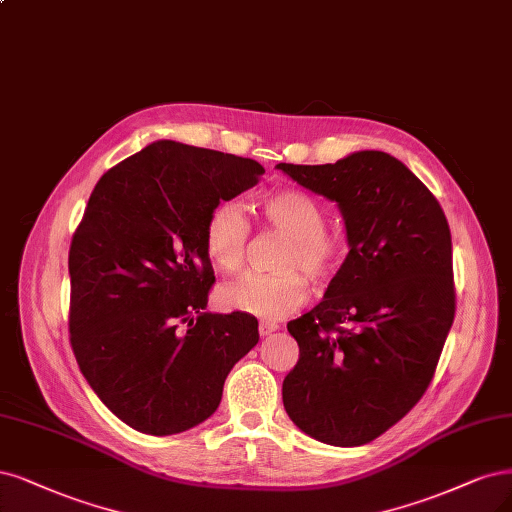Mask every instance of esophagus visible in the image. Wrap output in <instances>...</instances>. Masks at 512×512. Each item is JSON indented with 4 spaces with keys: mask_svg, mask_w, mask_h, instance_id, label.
I'll list each match as a JSON object with an SVG mask.
<instances>
[{
    "mask_svg": "<svg viewBox=\"0 0 512 512\" xmlns=\"http://www.w3.org/2000/svg\"><path fill=\"white\" fill-rule=\"evenodd\" d=\"M275 330H279V324H277V322H271V320H260V324H258L260 337H269V334H273Z\"/></svg>",
    "mask_w": 512,
    "mask_h": 512,
    "instance_id": "esophagus-1",
    "label": "esophagus"
}]
</instances>
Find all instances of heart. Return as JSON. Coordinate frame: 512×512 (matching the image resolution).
Wrapping results in <instances>:
<instances>
[{
	"instance_id": "1",
	"label": "heart",
	"mask_w": 512,
	"mask_h": 512,
	"mask_svg": "<svg viewBox=\"0 0 512 512\" xmlns=\"http://www.w3.org/2000/svg\"><path fill=\"white\" fill-rule=\"evenodd\" d=\"M264 220L288 243L279 258L281 273H245L220 290V301L228 307L262 320H277L303 305L307 279L326 281L339 271L345 256L341 233L326 224L324 207L309 192L281 188L258 201ZM250 239V222L235 201H220L203 224V245L207 258L222 271H237L245 260Z\"/></svg>"
}]
</instances>
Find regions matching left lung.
Wrapping results in <instances>:
<instances>
[{"mask_svg": "<svg viewBox=\"0 0 512 512\" xmlns=\"http://www.w3.org/2000/svg\"><path fill=\"white\" fill-rule=\"evenodd\" d=\"M277 169L339 205L349 245L322 303L288 324L301 356L284 407L320 443L360 447L434 377L455 315L449 224L424 182L379 150Z\"/></svg>", "mask_w": 512, "mask_h": 512, "instance_id": "8db88e82", "label": "left lung"}]
</instances>
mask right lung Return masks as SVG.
<instances>
[{"mask_svg":"<svg viewBox=\"0 0 512 512\" xmlns=\"http://www.w3.org/2000/svg\"><path fill=\"white\" fill-rule=\"evenodd\" d=\"M262 173L252 158L161 139L88 199L69 248V341L93 392L137 432L180 434L214 415L260 339L254 315L205 311L216 277L203 224Z\"/></svg>","mask_w":512,"mask_h":512,"instance_id":"obj_1","label":"right lung"}]
</instances>
